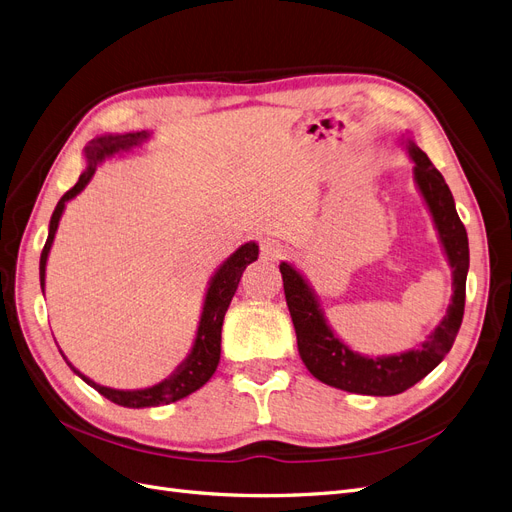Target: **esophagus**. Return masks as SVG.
Returning a JSON list of instances; mask_svg holds the SVG:
<instances>
[{
	"mask_svg": "<svg viewBox=\"0 0 512 512\" xmlns=\"http://www.w3.org/2000/svg\"><path fill=\"white\" fill-rule=\"evenodd\" d=\"M285 255V244L276 238H263L261 240V257L268 261H276Z\"/></svg>",
	"mask_w": 512,
	"mask_h": 512,
	"instance_id": "1",
	"label": "esophagus"
}]
</instances>
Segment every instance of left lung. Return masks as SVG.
I'll use <instances>...</instances> for the list:
<instances>
[{
  "instance_id": "1",
  "label": "left lung",
  "mask_w": 512,
  "mask_h": 512,
  "mask_svg": "<svg viewBox=\"0 0 512 512\" xmlns=\"http://www.w3.org/2000/svg\"><path fill=\"white\" fill-rule=\"evenodd\" d=\"M409 156L415 162V181L426 198L434 223L445 246L449 266L453 270V299L441 320V325L418 350H409L399 356L367 358L352 352L339 342L325 323L314 293L301 274L289 263H280L282 287H285L287 306L293 318L297 348L308 371L327 386L371 396L401 394L418 384L445 354L451 350L464 316L466 299V272H468V236L464 223L458 217L456 204L449 187L424 151L409 143Z\"/></svg>"
}]
</instances>
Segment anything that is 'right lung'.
I'll use <instances>...</instances> for the list:
<instances>
[{"mask_svg":"<svg viewBox=\"0 0 512 512\" xmlns=\"http://www.w3.org/2000/svg\"><path fill=\"white\" fill-rule=\"evenodd\" d=\"M147 139V132H126V135H107V137H97L92 139L86 147V160L88 166L84 173L80 175L78 183H75L69 192H65V196L56 204L52 219H50V232H48V240L42 249V257H40V282L44 289V276H46V259L50 253V246L56 234V227H59V219L63 215L65 202L71 200L73 196H78L82 189L86 187V183L90 181V177L94 175V168L105 158L116 154V151L122 149H130L139 143H143ZM259 255V246L255 242H246L242 244L240 249L227 259L223 266L219 268V272L213 276L211 287H208L206 299H204V308H202V318H200V327H198V335H196V344L192 348V354L187 356V361L168 377V380L145 388V390H113V388H105L94 384L92 380H88L86 375H82L78 369H75L63 354V358L67 361V365L73 369V373H78L82 380L97 390L99 394H103L105 399H109L111 403L122 405V407H132V409H141V407H158V405H168L175 403L183 396L196 392L198 388H202L211 375L215 373L217 365H219V354H221V327H223V316L230 308V301L238 289L240 276L244 272V268L249 266L251 261H255Z\"/></svg>","mask_w":512,"mask_h":512,"instance_id":"obj_1","label":"right lung"}]
</instances>
